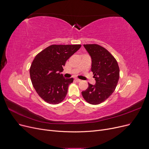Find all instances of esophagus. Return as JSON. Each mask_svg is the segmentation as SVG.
Listing matches in <instances>:
<instances>
[{"mask_svg":"<svg viewBox=\"0 0 149 149\" xmlns=\"http://www.w3.org/2000/svg\"><path fill=\"white\" fill-rule=\"evenodd\" d=\"M75 80H76V81H77V82H81V81L78 78H75Z\"/></svg>","mask_w":149,"mask_h":149,"instance_id":"34e87169","label":"esophagus"}]
</instances>
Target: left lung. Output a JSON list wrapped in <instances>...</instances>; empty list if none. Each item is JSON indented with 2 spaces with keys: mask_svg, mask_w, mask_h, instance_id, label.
I'll return each instance as SVG.
<instances>
[{
  "mask_svg": "<svg viewBox=\"0 0 149 149\" xmlns=\"http://www.w3.org/2000/svg\"><path fill=\"white\" fill-rule=\"evenodd\" d=\"M84 47L91 58V71L96 84L88 83L82 96L88 103L97 105L114 91L119 79V68L115 58L106 48L97 44L84 45Z\"/></svg>",
  "mask_w": 149,
  "mask_h": 149,
  "instance_id": "1",
  "label": "left lung"
}]
</instances>
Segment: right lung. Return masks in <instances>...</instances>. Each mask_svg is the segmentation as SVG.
<instances>
[{"label":"right lung","mask_w":149,"mask_h":149,"mask_svg":"<svg viewBox=\"0 0 149 149\" xmlns=\"http://www.w3.org/2000/svg\"><path fill=\"white\" fill-rule=\"evenodd\" d=\"M81 45H52L40 52L30 68L31 83L40 97L52 104L65 98L73 78H65L61 72L68 58L81 48Z\"/></svg>","instance_id":"1"}]
</instances>
